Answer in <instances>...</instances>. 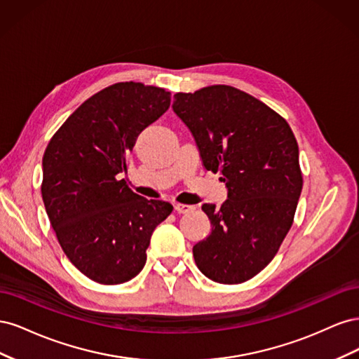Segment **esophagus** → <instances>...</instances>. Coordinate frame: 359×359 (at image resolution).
Masks as SVG:
<instances>
[{
	"instance_id": "obj_1",
	"label": "esophagus",
	"mask_w": 359,
	"mask_h": 359,
	"mask_svg": "<svg viewBox=\"0 0 359 359\" xmlns=\"http://www.w3.org/2000/svg\"><path fill=\"white\" fill-rule=\"evenodd\" d=\"M173 208H175V211L178 214H187V212L194 210V206L193 205H187V203H175V205H173Z\"/></svg>"
}]
</instances>
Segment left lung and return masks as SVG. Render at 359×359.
Masks as SVG:
<instances>
[{
    "instance_id": "obj_1",
    "label": "left lung",
    "mask_w": 359,
    "mask_h": 359,
    "mask_svg": "<svg viewBox=\"0 0 359 359\" xmlns=\"http://www.w3.org/2000/svg\"><path fill=\"white\" fill-rule=\"evenodd\" d=\"M173 111L193 133L203 166L220 172L229 194L203 203L211 233L193 247L201 273L238 285L277 255L302 190L299 151L286 119L229 85L177 93Z\"/></svg>"
}]
</instances>
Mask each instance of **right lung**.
Wrapping results in <instances>:
<instances>
[{"label": "right lung", "mask_w": 359, "mask_h": 359, "mask_svg": "<svg viewBox=\"0 0 359 359\" xmlns=\"http://www.w3.org/2000/svg\"><path fill=\"white\" fill-rule=\"evenodd\" d=\"M170 106V93L118 82L86 99L49 140L41 198L70 262L100 285H121L147 262L156 227L173 206L133 193L121 173L137 135Z\"/></svg>", "instance_id": "add662e5"}]
</instances>
